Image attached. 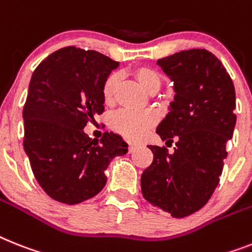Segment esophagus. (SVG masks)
I'll return each mask as SVG.
<instances>
[{
	"mask_svg": "<svg viewBox=\"0 0 252 252\" xmlns=\"http://www.w3.org/2000/svg\"><path fill=\"white\" fill-rule=\"evenodd\" d=\"M136 148H138V145L136 144H130L128 145V152H130V153H132V152H134Z\"/></svg>",
	"mask_w": 252,
	"mask_h": 252,
	"instance_id": "esophagus-1",
	"label": "esophagus"
}]
</instances>
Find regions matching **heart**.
<instances>
[{"instance_id":"1","label":"heart","mask_w":252,"mask_h":252,"mask_svg":"<svg viewBox=\"0 0 252 252\" xmlns=\"http://www.w3.org/2000/svg\"><path fill=\"white\" fill-rule=\"evenodd\" d=\"M134 74L141 87L148 93L158 90L159 86H161V76L158 74V72H156L152 68L141 66V68H138L135 70ZM118 80H120L118 74L112 73L104 81L101 94H103L104 101L107 104H111L113 101ZM155 122L156 114L151 111H120L113 114L111 120V126L113 130L124 135L125 138L130 139V140H138L145 134V131L155 125Z\"/></svg>"}]
</instances>
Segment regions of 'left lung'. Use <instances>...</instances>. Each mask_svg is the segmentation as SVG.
Wrapping results in <instances>:
<instances>
[{"label": "left lung", "mask_w": 252, "mask_h": 252, "mask_svg": "<svg viewBox=\"0 0 252 252\" xmlns=\"http://www.w3.org/2000/svg\"><path fill=\"white\" fill-rule=\"evenodd\" d=\"M157 65L175 96L156 132L176 147L168 153L149 145L155 157L141 174V193L174 218H184L203 207L219 184L236 126V93L221 62L205 49L172 54Z\"/></svg>", "instance_id": "1"}]
</instances>
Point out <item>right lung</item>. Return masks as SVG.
<instances>
[{
	"label": "right lung",
	"mask_w": 252,
	"mask_h": 252,
	"mask_svg": "<svg viewBox=\"0 0 252 252\" xmlns=\"http://www.w3.org/2000/svg\"><path fill=\"white\" fill-rule=\"evenodd\" d=\"M118 62L97 51L64 47L33 72L23 109L24 151L34 178L55 201L76 205L107 184L112 159L127 153L121 135L105 132L100 144L85 134L104 112L101 89Z\"/></svg>",
	"instance_id": "obj_1"
}]
</instances>
